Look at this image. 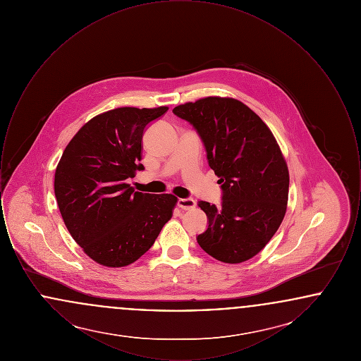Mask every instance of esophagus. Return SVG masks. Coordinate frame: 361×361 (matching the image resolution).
<instances>
[{
    "label": "esophagus",
    "mask_w": 361,
    "mask_h": 361,
    "mask_svg": "<svg viewBox=\"0 0 361 361\" xmlns=\"http://www.w3.org/2000/svg\"><path fill=\"white\" fill-rule=\"evenodd\" d=\"M177 206L181 209H192L196 207V202L193 199H178Z\"/></svg>",
    "instance_id": "34e87169"
}]
</instances>
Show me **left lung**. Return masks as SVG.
<instances>
[{
    "instance_id": "1",
    "label": "left lung",
    "mask_w": 361,
    "mask_h": 361,
    "mask_svg": "<svg viewBox=\"0 0 361 361\" xmlns=\"http://www.w3.org/2000/svg\"><path fill=\"white\" fill-rule=\"evenodd\" d=\"M173 112L189 121L206 146L209 168L222 184V206L200 202L208 228L197 243L226 264L258 255L275 235L288 203L290 173L269 127L247 105L209 96Z\"/></svg>"
}]
</instances>
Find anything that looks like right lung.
Listing matches in <instances>:
<instances>
[{"label": "right lung", "instance_id": "obj_1", "mask_svg": "<svg viewBox=\"0 0 361 361\" xmlns=\"http://www.w3.org/2000/svg\"><path fill=\"white\" fill-rule=\"evenodd\" d=\"M169 108L121 106L85 123L55 169L54 190L70 235L94 262H135L173 216L172 193L135 192L127 178L142 171L145 127Z\"/></svg>", "mask_w": 361, "mask_h": 361}]
</instances>
